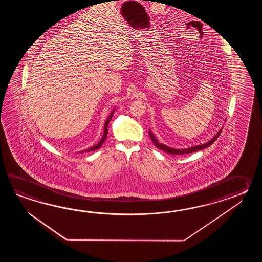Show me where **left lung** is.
I'll return each instance as SVG.
<instances>
[{"mask_svg": "<svg viewBox=\"0 0 262 262\" xmlns=\"http://www.w3.org/2000/svg\"><path fill=\"white\" fill-rule=\"evenodd\" d=\"M221 131L222 130H220L219 132H218L217 135L216 136H214V138L213 139H211L209 142H207V143H204V144L198 145V146H193V147H191V148H188V149H182V150H179V149H172V148H169V147H167L166 145L162 144L160 143L157 139L155 138V136L152 135V133L149 131V134H150V138L151 140H152V142L156 144V147L158 148V149H160V150H164V151H166L167 154H170V155H186V154H191V152H195L196 150H203V149H205L207 147H209V146H211V145L216 140L218 137H219V135L221 133Z\"/></svg>", "mask_w": 262, "mask_h": 262, "instance_id": "left-lung-1", "label": "left lung"}]
</instances>
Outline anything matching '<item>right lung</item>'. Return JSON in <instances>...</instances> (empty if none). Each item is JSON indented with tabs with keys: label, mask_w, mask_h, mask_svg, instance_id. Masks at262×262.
Wrapping results in <instances>:
<instances>
[{
	"label": "right lung",
	"mask_w": 262,
	"mask_h": 262,
	"mask_svg": "<svg viewBox=\"0 0 262 262\" xmlns=\"http://www.w3.org/2000/svg\"><path fill=\"white\" fill-rule=\"evenodd\" d=\"M113 112H112V113H111V115L108 116V118H107V120L106 121V123H105V128H104V135H103V137H102V139H101L100 141H99V143H97V144L95 145V146H94V147H91L90 149H88V151H91V150H97V149H99L100 148L101 146H102V144L104 143V141H105V139H106V136H107V124H108V123H110V121L112 120V115H113Z\"/></svg>",
	"instance_id": "obj_1"
}]
</instances>
